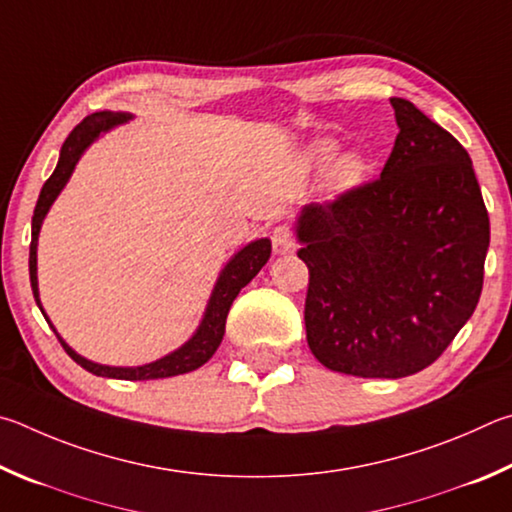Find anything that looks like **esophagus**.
Returning a JSON list of instances; mask_svg holds the SVG:
<instances>
[{
  "instance_id": "1",
  "label": "esophagus",
  "mask_w": 512,
  "mask_h": 512,
  "mask_svg": "<svg viewBox=\"0 0 512 512\" xmlns=\"http://www.w3.org/2000/svg\"><path fill=\"white\" fill-rule=\"evenodd\" d=\"M294 247H297V242H294V236L288 227H276L272 231V249L276 256L290 254V251H294Z\"/></svg>"
}]
</instances>
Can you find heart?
I'll list each match as a JSON object with an SVG mask.
<instances>
[{"instance_id":"heart-1","label":"heart","mask_w":512,"mask_h":512,"mask_svg":"<svg viewBox=\"0 0 512 512\" xmlns=\"http://www.w3.org/2000/svg\"><path fill=\"white\" fill-rule=\"evenodd\" d=\"M339 143L335 139H315L306 150V166L312 173L321 175V188L330 197V200H339L355 193L366 177H369L371 164L360 150H346L339 152Z\"/></svg>"}]
</instances>
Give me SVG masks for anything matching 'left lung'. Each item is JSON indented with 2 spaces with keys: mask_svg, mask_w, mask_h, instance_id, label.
Wrapping results in <instances>:
<instances>
[{
  "mask_svg": "<svg viewBox=\"0 0 512 512\" xmlns=\"http://www.w3.org/2000/svg\"><path fill=\"white\" fill-rule=\"evenodd\" d=\"M378 182L294 218L308 265L306 333L330 371L407 378L441 357L477 308L490 220L472 159L405 98Z\"/></svg>",
  "mask_w": 512,
  "mask_h": 512,
  "instance_id": "8db88e82",
  "label": "left lung"
}]
</instances>
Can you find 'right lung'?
<instances>
[{"label": "right lung", "instance_id": "right-lung-1", "mask_svg": "<svg viewBox=\"0 0 512 512\" xmlns=\"http://www.w3.org/2000/svg\"><path fill=\"white\" fill-rule=\"evenodd\" d=\"M134 119V114L130 112H94L85 116L74 130H71L69 137L65 139L60 148V157L56 170H53L51 177L44 182L38 204H35L33 211V220H31V251H29V274H31V290L35 303H38L40 312L47 319V324L51 326L53 333H56L58 342L65 348L67 355L74 360L76 364L83 366L85 371L101 375V378H114V380H159V378H173V375H184L191 373L195 369H200L202 364H206L213 357V353L218 351V346L224 337V324H227V315L233 299L238 297V292L245 288V285L254 279V276L263 270V265L270 261L272 254V240L270 238H256L247 242L245 247H240L236 254H233L215 279V285L211 290V297L206 301L204 315L200 319V324L193 330V335L186 339L182 346H177L175 351H170L166 355H161L159 360L148 362V364H139V366H110V364H98L87 360L80 353H76L65 339L60 337L56 326L51 324V319L47 317V312L42 308L40 301V288H38V240H40V229L42 222L47 218L49 209L53 202L58 200V195L62 193V188L67 186V182L74 175V170L78 166L80 157L85 155L87 148L96 143L119 125H125L128 121Z\"/></svg>", "mask_w": 512, "mask_h": 512}]
</instances>
